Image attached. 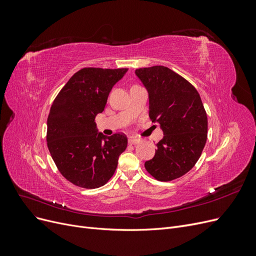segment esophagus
Listing matches in <instances>:
<instances>
[{
    "label": "esophagus",
    "instance_id": "obj_1",
    "mask_svg": "<svg viewBox=\"0 0 256 256\" xmlns=\"http://www.w3.org/2000/svg\"><path fill=\"white\" fill-rule=\"evenodd\" d=\"M140 141H141V138H129L130 144H138V143H140Z\"/></svg>",
    "mask_w": 256,
    "mask_h": 256
}]
</instances>
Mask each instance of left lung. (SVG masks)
Listing matches in <instances>:
<instances>
[{"label":"left lung","mask_w":256,"mask_h":256,"mask_svg":"<svg viewBox=\"0 0 256 256\" xmlns=\"http://www.w3.org/2000/svg\"><path fill=\"white\" fill-rule=\"evenodd\" d=\"M136 76L148 92L150 118L164 132L145 168L157 180H176L194 166L206 144L203 102L194 86L168 67L140 68Z\"/></svg>","instance_id":"obj_1"}]
</instances>
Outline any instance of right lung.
<instances>
[{
	"instance_id": "1",
	"label": "right lung",
	"mask_w": 256,
	"mask_h": 256,
	"mask_svg": "<svg viewBox=\"0 0 256 256\" xmlns=\"http://www.w3.org/2000/svg\"><path fill=\"white\" fill-rule=\"evenodd\" d=\"M127 72V68L80 69L54 99L47 120L48 148L60 174L76 186L95 189L106 184L126 150L127 136L98 132L95 118Z\"/></svg>"
}]
</instances>
